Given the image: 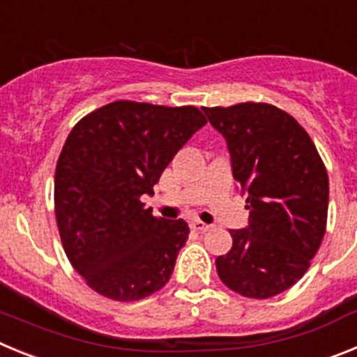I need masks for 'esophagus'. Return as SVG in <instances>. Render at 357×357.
Wrapping results in <instances>:
<instances>
[{"label": "esophagus", "instance_id": "obj_1", "mask_svg": "<svg viewBox=\"0 0 357 357\" xmlns=\"http://www.w3.org/2000/svg\"><path fill=\"white\" fill-rule=\"evenodd\" d=\"M191 229L197 230V232H207V230H211L213 227L207 225V223L200 222V220H197V222H191Z\"/></svg>", "mask_w": 357, "mask_h": 357}]
</instances>
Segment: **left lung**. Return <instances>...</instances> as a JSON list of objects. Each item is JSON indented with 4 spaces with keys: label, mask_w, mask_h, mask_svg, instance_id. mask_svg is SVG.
I'll return each mask as SVG.
<instances>
[{
    "label": "left lung",
    "mask_w": 357,
    "mask_h": 357,
    "mask_svg": "<svg viewBox=\"0 0 357 357\" xmlns=\"http://www.w3.org/2000/svg\"><path fill=\"white\" fill-rule=\"evenodd\" d=\"M227 139L232 175L247 197L248 227L230 230L216 259L223 284L247 298H270L307 272L326 234L329 176L307 132L270 103L204 107Z\"/></svg>",
    "instance_id": "1"
}]
</instances>
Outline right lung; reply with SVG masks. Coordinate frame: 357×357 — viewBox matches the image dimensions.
I'll list each match as a JSON object with an SVG mask.
<instances>
[{"label":"right lung","mask_w":357,"mask_h":357,"mask_svg":"<svg viewBox=\"0 0 357 357\" xmlns=\"http://www.w3.org/2000/svg\"><path fill=\"white\" fill-rule=\"evenodd\" d=\"M206 123L193 105L118 100L69 132L55 169L56 227L71 266L98 295L141 301L169 280L189 227L153 216L141 197Z\"/></svg>","instance_id":"add662e5"}]
</instances>
